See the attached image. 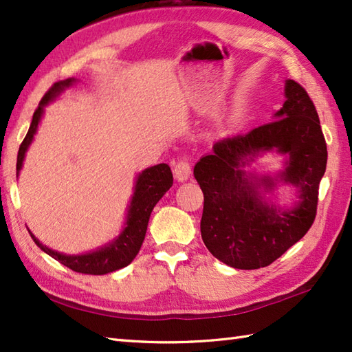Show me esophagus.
<instances>
[{"mask_svg": "<svg viewBox=\"0 0 352 352\" xmlns=\"http://www.w3.org/2000/svg\"><path fill=\"white\" fill-rule=\"evenodd\" d=\"M174 177L177 182H186L190 177V164L188 159H180L174 164Z\"/></svg>", "mask_w": 352, "mask_h": 352, "instance_id": "esophagus-1", "label": "esophagus"}]
</instances>
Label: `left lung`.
Instances as JSON below:
<instances>
[{
  "label": "left lung",
  "instance_id": "left-lung-1",
  "mask_svg": "<svg viewBox=\"0 0 352 352\" xmlns=\"http://www.w3.org/2000/svg\"><path fill=\"white\" fill-rule=\"evenodd\" d=\"M284 98L272 122L214 142L212 153L193 168L204 193L201 237L207 250L231 267L250 271L269 266L302 239L315 221L327 144L305 89L286 80ZM266 152L285 157L283 170L274 176L245 170ZM281 184L297 189L290 206H280L270 197Z\"/></svg>",
  "mask_w": 352,
  "mask_h": 352
}]
</instances>
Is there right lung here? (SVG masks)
<instances>
[{"instance_id": "obj_1", "label": "right lung", "mask_w": 352, "mask_h": 352, "mask_svg": "<svg viewBox=\"0 0 352 352\" xmlns=\"http://www.w3.org/2000/svg\"><path fill=\"white\" fill-rule=\"evenodd\" d=\"M77 81L78 80L74 77L57 81V83H54V86L45 94L42 101L39 102V107L34 111L27 136L22 140V144L19 146L16 175H19L22 164H24L25 154L36 136L37 129H39L45 107H47L50 102L57 100L60 94H63L66 89L76 85ZM172 183H174V178H172L170 168L166 163L155 164V166L146 168L145 170L139 172L136 182H134L133 197L130 199L129 210H126L122 231L119 233L118 237L113 239V241L94 251L83 254H72V256L71 254H63L51 250L47 245L39 242V239H37L30 230L28 233L32 236L34 243L39 246L43 252H47L48 256L56 258L57 261H60L62 265L68 266L72 271L89 275H104L118 271V269L129 266L134 260V257L138 256L142 242H144L146 234L148 221L149 216H151L153 208L162 199L164 193L169 190Z\"/></svg>"}]
</instances>
